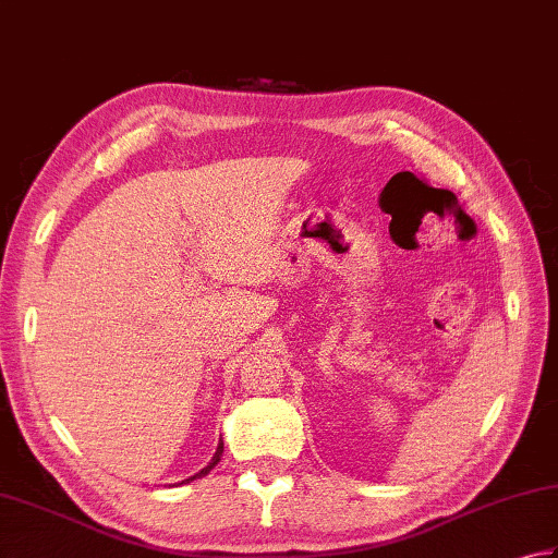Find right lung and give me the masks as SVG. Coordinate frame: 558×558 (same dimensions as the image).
Masks as SVG:
<instances>
[{"label":"right lung","mask_w":558,"mask_h":558,"mask_svg":"<svg viewBox=\"0 0 558 558\" xmlns=\"http://www.w3.org/2000/svg\"><path fill=\"white\" fill-rule=\"evenodd\" d=\"M220 457H223V439H220V442H218V447H216V454H214V459H211V461H208V466H204L202 471H198V474L189 476V478H186V481H182V483H189V481H194V478H202V476H206L208 471H211V469L218 464Z\"/></svg>","instance_id":"obj_1"}]
</instances>
